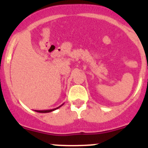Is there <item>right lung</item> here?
Wrapping results in <instances>:
<instances>
[{
  "mask_svg": "<svg viewBox=\"0 0 148 148\" xmlns=\"http://www.w3.org/2000/svg\"><path fill=\"white\" fill-rule=\"evenodd\" d=\"M63 104H61V106H59V107H58V108H54V109H52V110H35V112H38V113H49V112H52V111H54V110H56L58 109V108H59L60 107H61Z\"/></svg>",
  "mask_w": 148,
  "mask_h": 148,
  "instance_id": "add662e5",
  "label": "right lung"
}]
</instances>
